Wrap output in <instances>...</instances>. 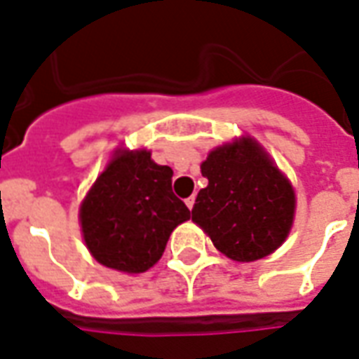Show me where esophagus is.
I'll list each match as a JSON object with an SVG mask.
<instances>
[{"label":"esophagus","mask_w":359,"mask_h":359,"mask_svg":"<svg viewBox=\"0 0 359 359\" xmlns=\"http://www.w3.org/2000/svg\"><path fill=\"white\" fill-rule=\"evenodd\" d=\"M184 203H187V207L188 209H190V211H192V207H194V203H196V196H190V198H187V200H184Z\"/></svg>","instance_id":"1"}]
</instances>
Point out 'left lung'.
I'll return each mask as SVG.
<instances>
[{
  "label": "left lung",
  "mask_w": 359,
  "mask_h": 359,
  "mask_svg": "<svg viewBox=\"0 0 359 359\" xmlns=\"http://www.w3.org/2000/svg\"><path fill=\"white\" fill-rule=\"evenodd\" d=\"M209 180L192 209L213 245L228 259L251 262L285 241L294 217L289 180L253 139L219 146L201 163Z\"/></svg>",
  "instance_id": "left-lung-1"
}]
</instances>
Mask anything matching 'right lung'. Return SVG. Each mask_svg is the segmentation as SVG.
Returning <instances> with one entry per match:
<instances>
[{
    "label": "right lung",
    "mask_w": 359,
    "mask_h": 359,
    "mask_svg": "<svg viewBox=\"0 0 359 359\" xmlns=\"http://www.w3.org/2000/svg\"><path fill=\"white\" fill-rule=\"evenodd\" d=\"M172 169L150 152H118L87 194L79 220L87 249L100 264L140 274L154 266L190 209L172 194Z\"/></svg>",
    "instance_id": "add662e5"
}]
</instances>
